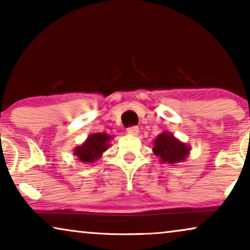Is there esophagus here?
Wrapping results in <instances>:
<instances>
[{"mask_svg": "<svg viewBox=\"0 0 250 250\" xmlns=\"http://www.w3.org/2000/svg\"><path fill=\"white\" fill-rule=\"evenodd\" d=\"M126 132L131 135H136L139 133V127L138 126H131V127L126 128Z\"/></svg>", "mask_w": 250, "mask_h": 250, "instance_id": "1", "label": "esophagus"}]
</instances>
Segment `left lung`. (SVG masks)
I'll list each match as a JSON object with an SVG mask.
<instances>
[{
    "mask_svg": "<svg viewBox=\"0 0 250 250\" xmlns=\"http://www.w3.org/2000/svg\"><path fill=\"white\" fill-rule=\"evenodd\" d=\"M152 151L162 163L177 164L183 162L190 152V146L181 142L172 133L163 132L153 142Z\"/></svg>",
    "mask_w": 250,
    "mask_h": 250,
    "instance_id": "left-lung-1",
    "label": "left lung"
}]
</instances>
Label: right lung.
<instances>
[{"instance_id": "add662e5", "label": "right lung", "mask_w": 250, "mask_h": 250, "mask_svg": "<svg viewBox=\"0 0 250 250\" xmlns=\"http://www.w3.org/2000/svg\"><path fill=\"white\" fill-rule=\"evenodd\" d=\"M110 135L107 133H94L87 136L83 145L78 146L74 150V155L82 163H93L102 156L109 148Z\"/></svg>"}]
</instances>
